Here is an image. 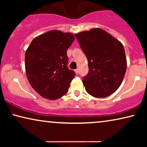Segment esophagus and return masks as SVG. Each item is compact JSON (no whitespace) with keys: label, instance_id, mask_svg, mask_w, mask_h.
I'll list each match as a JSON object with an SVG mask.
<instances>
[{"label":"esophagus","instance_id":"obj_1","mask_svg":"<svg viewBox=\"0 0 147 147\" xmlns=\"http://www.w3.org/2000/svg\"><path fill=\"white\" fill-rule=\"evenodd\" d=\"M78 71H79V70H78V69H75V72H76V74H78Z\"/></svg>","mask_w":147,"mask_h":147}]
</instances>
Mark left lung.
<instances>
[{
	"instance_id": "8db88e82",
	"label": "left lung",
	"mask_w": 147,
	"mask_h": 147,
	"mask_svg": "<svg viewBox=\"0 0 147 147\" xmlns=\"http://www.w3.org/2000/svg\"><path fill=\"white\" fill-rule=\"evenodd\" d=\"M74 35L88 61L89 71L82 80L86 92L96 98L110 96L119 88L126 73L123 45L98 28Z\"/></svg>"
}]
</instances>
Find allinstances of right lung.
Here are the masks:
<instances>
[{
    "label": "right lung",
    "instance_id": "obj_1",
    "mask_svg": "<svg viewBox=\"0 0 147 147\" xmlns=\"http://www.w3.org/2000/svg\"><path fill=\"white\" fill-rule=\"evenodd\" d=\"M73 34L52 30L35 37L25 53V70L32 88L46 99L67 93L76 73L67 67Z\"/></svg>",
    "mask_w": 147,
    "mask_h": 147
}]
</instances>
